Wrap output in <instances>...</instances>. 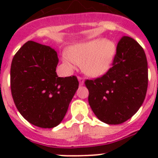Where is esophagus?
I'll return each instance as SVG.
<instances>
[{
    "label": "esophagus",
    "instance_id": "esophagus-1",
    "mask_svg": "<svg viewBox=\"0 0 158 158\" xmlns=\"http://www.w3.org/2000/svg\"><path fill=\"white\" fill-rule=\"evenodd\" d=\"M78 80H79V84H80V85H83V84H84V78H82V77L79 76V77H78Z\"/></svg>",
    "mask_w": 158,
    "mask_h": 158
}]
</instances>
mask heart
I'll return each instance as SVG.
<instances>
[{
	"instance_id": "obj_1",
	"label": "heart",
	"mask_w": 158,
	"mask_h": 158,
	"mask_svg": "<svg viewBox=\"0 0 158 158\" xmlns=\"http://www.w3.org/2000/svg\"><path fill=\"white\" fill-rule=\"evenodd\" d=\"M115 52L113 41L97 38L70 47L68 56H64V61L70 69H74L76 64H80L86 74L100 76L110 69Z\"/></svg>"
}]
</instances>
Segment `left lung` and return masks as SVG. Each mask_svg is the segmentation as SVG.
I'll return each mask as SVG.
<instances>
[{
	"instance_id": "1",
	"label": "left lung",
	"mask_w": 158,
	"mask_h": 158,
	"mask_svg": "<svg viewBox=\"0 0 158 158\" xmlns=\"http://www.w3.org/2000/svg\"><path fill=\"white\" fill-rule=\"evenodd\" d=\"M148 61L144 51L130 37L118 43L112 67L102 77L87 79L89 103L96 116L108 125L131 118L144 101L148 89Z\"/></svg>"
}]
</instances>
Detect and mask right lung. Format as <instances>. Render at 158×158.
Masks as SVG:
<instances>
[{
  "label": "right lung",
  "mask_w": 158,
  "mask_h": 158,
  "mask_svg": "<svg viewBox=\"0 0 158 158\" xmlns=\"http://www.w3.org/2000/svg\"><path fill=\"white\" fill-rule=\"evenodd\" d=\"M58 61L54 49L33 41L24 43L12 60L14 102L22 116L38 127L59 125L79 88L76 76L58 77Z\"/></svg>",
  "instance_id": "obj_1"
}]
</instances>
